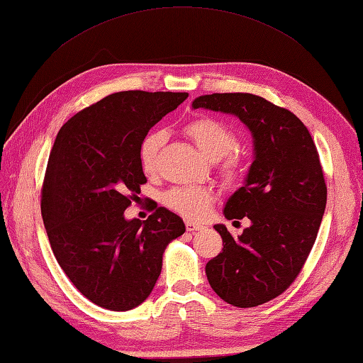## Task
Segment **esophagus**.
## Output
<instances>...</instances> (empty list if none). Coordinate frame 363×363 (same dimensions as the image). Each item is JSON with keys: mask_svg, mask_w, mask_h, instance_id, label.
Segmentation results:
<instances>
[{"mask_svg": "<svg viewBox=\"0 0 363 363\" xmlns=\"http://www.w3.org/2000/svg\"><path fill=\"white\" fill-rule=\"evenodd\" d=\"M202 228H203V225L196 224V223H191V220H186V230L189 233H196L199 230H202Z\"/></svg>", "mask_w": 363, "mask_h": 363, "instance_id": "1", "label": "esophagus"}]
</instances>
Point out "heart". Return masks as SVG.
Segmentation results:
<instances>
[{"mask_svg":"<svg viewBox=\"0 0 363 363\" xmlns=\"http://www.w3.org/2000/svg\"><path fill=\"white\" fill-rule=\"evenodd\" d=\"M186 135L194 140L206 158L220 162V174L227 182L240 180L242 175V164L235 150L238 147V138L235 131L224 122L201 117L186 125ZM166 140L164 131H152L139 144V162L145 174H155L158 169V157L162 144ZM214 196L203 186H174L164 192L162 202L169 210L179 213L189 220H202L208 216Z\"/></svg>","mask_w":363,"mask_h":363,"instance_id":"b5f03b06","label":"heart"}]
</instances>
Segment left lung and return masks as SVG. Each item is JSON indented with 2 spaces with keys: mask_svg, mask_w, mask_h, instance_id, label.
<instances>
[{
  "mask_svg": "<svg viewBox=\"0 0 363 363\" xmlns=\"http://www.w3.org/2000/svg\"><path fill=\"white\" fill-rule=\"evenodd\" d=\"M192 108L233 114L252 133L254 162L224 208L227 219L246 216L250 227L233 238L214 225L224 247L205 272L227 304H264L294 282L320 230L328 188L316 145L291 111L254 94L201 95Z\"/></svg>",
  "mask_w": 363,
  "mask_h": 363,
  "instance_id": "8db88e82",
  "label": "left lung"
}]
</instances>
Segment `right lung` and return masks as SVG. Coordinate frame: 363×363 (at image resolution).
I'll return each instance as SVG.
<instances>
[{"label": "right lung", "mask_w": 363, "mask_h": 363, "mask_svg": "<svg viewBox=\"0 0 363 363\" xmlns=\"http://www.w3.org/2000/svg\"><path fill=\"white\" fill-rule=\"evenodd\" d=\"M186 92L123 91L75 114L59 130L42 186V218L56 260L77 290L114 312L149 298L180 216L157 208L145 220L123 211L147 183L139 144ZM153 210V208H152Z\"/></svg>", "instance_id": "right-lung-1"}]
</instances>
